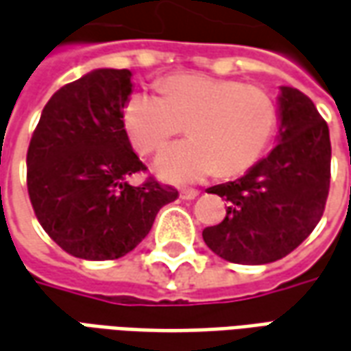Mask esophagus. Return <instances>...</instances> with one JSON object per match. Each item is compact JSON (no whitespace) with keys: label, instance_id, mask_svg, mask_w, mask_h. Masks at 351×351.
Returning <instances> with one entry per match:
<instances>
[{"label":"esophagus","instance_id":"esophagus-1","mask_svg":"<svg viewBox=\"0 0 351 351\" xmlns=\"http://www.w3.org/2000/svg\"><path fill=\"white\" fill-rule=\"evenodd\" d=\"M198 195H200V191H196V189H181L180 193V196L183 200H195Z\"/></svg>","mask_w":351,"mask_h":351}]
</instances>
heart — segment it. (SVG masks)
I'll return each mask as SVG.
<instances>
[{
  "label": "heart",
  "instance_id": "heart-1",
  "mask_svg": "<svg viewBox=\"0 0 351 351\" xmlns=\"http://www.w3.org/2000/svg\"><path fill=\"white\" fill-rule=\"evenodd\" d=\"M124 130L141 155H153L183 130L189 140L164 151L156 171L171 183H195L217 171L234 178L259 160L278 126V106L261 84L176 73L160 94L134 92L123 109Z\"/></svg>",
  "mask_w": 351,
  "mask_h": 351
}]
</instances>
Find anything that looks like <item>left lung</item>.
Wrapping results in <instances>:
<instances>
[{
    "label": "left lung",
    "instance_id": "obj_1",
    "mask_svg": "<svg viewBox=\"0 0 351 351\" xmlns=\"http://www.w3.org/2000/svg\"><path fill=\"white\" fill-rule=\"evenodd\" d=\"M276 147L240 180L208 189L227 200V217L204 228V242L236 265L289 255L322 219L330 185L329 126L314 101L283 86Z\"/></svg>",
    "mask_w": 351,
    "mask_h": 351
}]
</instances>
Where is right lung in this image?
<instances>
[{"instance_id": "add662e5", "label": "right lung", "mask_w": 351, "mask_h": 351, "mask_svg": "<svg viewBox=\"0 0 351 351\" xmlns=\"http://www.w3.org/2000/svg\"><path fill=\"white\" fill-rule=\"evenodd\" d=\"M128 69H94L62 86L43 108L26 155L32 208L62 250L86 261L130 253L178 189L126 178L147 166L132 151L123 109Z\"/></svg>"}]
</instances>
